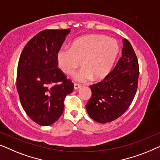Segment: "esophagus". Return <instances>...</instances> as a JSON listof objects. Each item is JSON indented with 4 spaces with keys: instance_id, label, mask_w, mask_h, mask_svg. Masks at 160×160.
Listing matches in <instances>:
<instances>
[{
    "instance_id": "obj_1",
    "label": "esophagus",
    "mask_w": 160,
    "mask_h": 160,
    "mask_svg": "<svg viewBox=\"0 0 160 160\" xmlns=\"http://www.w3.org/2000/svg\"><path fill=\"white\" fill-rule=\"evenodd\" d=\"M80 88H81V85L80 84H78V83H75V84H74V88L75 90L80 89Z\"/></svg>"
}]
</instances>
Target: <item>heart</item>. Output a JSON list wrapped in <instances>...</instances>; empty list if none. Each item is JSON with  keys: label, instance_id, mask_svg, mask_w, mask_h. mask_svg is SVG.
<instances>
[{"label": "heart", "instance_id": "1", "mask_svg": "<svg viewBox=\"0 0 160 160\" xmlns=\"http://www.w3.org/2000/svg\"><path fill=\"white\" fill-rule=\"evenodd\" d=\"M118 52L119 46L115 40L106 35L91 34L78 38L71 48L59 49L57 60L59 69L67 75H72L82 64L84 69L76 74V80L86 82L92 78L100 80L110 73Z\"/></svg>", "mask_w": 160, "mask_h": 160}]
</instances>
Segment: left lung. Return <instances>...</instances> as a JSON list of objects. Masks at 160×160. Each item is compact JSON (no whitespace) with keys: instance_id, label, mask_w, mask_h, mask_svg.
Instances as JSON below:
<instances>
[{"instance_id":"1","label":"left lung","mask_w":160,"mask_h":160,"mask_svg":"<svg viewBox=\"0 0 160 160\" xmlns=\"http://www.w3.org/2000/svg\"><path fill=\"white\" fill-rule=\"evenodd\" d=\"M122 57L103 80L90 86L92 96L85 106L88 114L100 123L113 121L131 104L138 88V58L130 42L123 39Z\"/></svg>"}]
</instances>
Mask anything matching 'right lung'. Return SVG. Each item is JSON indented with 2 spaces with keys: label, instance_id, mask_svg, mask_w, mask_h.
Instances as JSON below:
<instances>
[{
  "label": "right lung",
  "instance_id": "right-lung-1",
  "mask_svg": "<svg viewBox=\"0 0 160 160\" xmlns=\"http://www.w3.org/2000/svg\"><path fill=\"white\" fill-rule=\"evenodd\" d=\"M66 30H46L35 35L22 51L17 67V89L24 112L37 124L54 123L64 111V98L74 84L58 68L57 54Z\"/></svg>",
  "mask_w": 160,
  "mask_h": 160
}]
</instances>
